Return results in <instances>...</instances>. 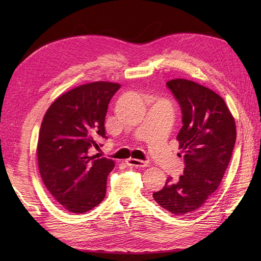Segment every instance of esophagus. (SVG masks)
<instances>
[{
	"instance_id": "1",
	"label": "esophagus",
	"mask_w": 261,
	"mask_h": 261,
	"mask_svg": "<svg viewBox=\"0 0 261 261\" xmlns=\"http://www.w3.org/2000/svg\"><path fill=\"white\" fill-rule=\"evenodd\" d=\"M126 164L129 165V167H136V168H146L149 165L148 161H143V160H138V159H133V158H129V159L126 160Z\"/></svg>"
}]
</instances>
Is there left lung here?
Listing matches in <instances>:
<instances>
[{
	"label": "left lung",
	"instance_id": "1",
	"mask_svg": "<svg viewBox=\"0 0 261 261\" xmlns=\"http://www.w3.org/2000/svg\"><path fill=\"white\" fill-rule=\"evenodd\" d=\"M167 87L181 111L176 139L185 168L177 180L167 178L152 196L162 208L181 216L200 208L217 191L231 160L236 126L224 100L211 89L180 78Z\"/></svg>",
	"mask_w": 261,
	"mask_h": 261
}]
</instances>
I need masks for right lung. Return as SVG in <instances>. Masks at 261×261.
Returning <instances> with one entry per match:
<instances>
[{"mask_svg": "<svg viewBox=\"0 0 261 261\" xmlns=\"http://www.w3.org/2000/svg\"><path fill=\"white\" fill-rule=\"evenodd\" d=\"M121 86L96 82L62 94L46 111L37 147L45 187L60 204L74 213L91 210L105 199L107 178L114 161L98 154L94 137L107 138L105 120L110 100Z\"/></svg>", "mask_w": 261, "mask_h": 261, "instance_id": "add662e5", "label": "right lung"}]
</instances>
